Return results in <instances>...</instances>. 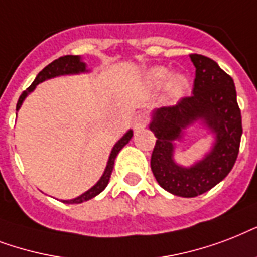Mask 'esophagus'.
<instances>
[{
	"mask_svg": "<svg viewBox=\"0 0 257 257\" xmlns=\"http://www.w3.org/2000/svg\"><path fill=\"white\" fill-rule=\"evenodd\" d=\"M146 123H147L146 114L141 112V114L137 115V116H135V119H134V130L135 131L143 130V128L146 127Z\"/></svg>",
	"mask_w": 257,
	"mask_h": 257,
	"instance_id": "obj_1",
	"label": "esophagus"
}]
</instances>
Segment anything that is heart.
I'll list each match as a JSON object with an SVG mask.
<instances>
[{
    "label": "heart",
    "mask_w": 257,
    "mask_h": 257,
    "mask_svg": "<svg viewBox=\"0 0 257 257\" xmlns=\"http://www.w3.org/2000/svg\"><path fill=\"white\" fill-rule=\"evenodd\" d=\"M170 76H172L170 69L165 68V67H154L147 72V81L153 87H161L165 83H168L166 95H168L169 100H177L188 89V79L184 75H174L173 77Z\"/></svg>",
    "instance_id": "b5f03b06"
}]
</instances>
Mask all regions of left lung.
I'll return each mask as SVG.
<instances>
[{
	"label": "left lung",
	"mask_w": 257,
	"mask_h": 257,
	"mask_svg": "<svg viewBox=\"0 0 257 257\" xmlns=\"http://www.w3.org/2000/svg\"><path fill=\"white\" fill-rule=\"evenodd\" d=\"M190 60L196 67L193 95L153 111L149 124L157 138L150 162L157 182L166 192L188 198L208 192L229 174L242 134L233 79L209 57L193 53ZM197 120L214 133L215 145L202 160L185 168L174 161V141Z\"/></svg>",
	"instance_id": "8db88e82"
}]
</instances>
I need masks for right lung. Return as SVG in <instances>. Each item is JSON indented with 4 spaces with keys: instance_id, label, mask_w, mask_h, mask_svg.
Returning a JSON list of instances; mask_svg holds the SVG:
<instances>
[{
    "instance_id": "right-lung-1",
    "label": "right lung",
    "mask_w": 257,
    "mask_h": 257,
    "mask_svg": "<svg viewBox=\"0 0 257 257\" xmlns=\"http://www.w3.org/2000/svg\"><path fill=\"white\" fill-rule=\"evenodd\" d=\"M81 72H88V69L85 68V63L81 61L80 56L67 55V56L59 57V59H56L55 61H52L51 64H48L43 71H40L39 75L36 76L35 81L21 93V96H20L19 101H17V106H16V111L20 110V107L23 104V101L25 100V97L36 88V85L40 84V83H43L44 80H48V79H52V77L56 76H61V75H76V73ZM131 137H133V130H128L126 134L123 135L122 138L119 139L118 142L115 143V146L112 147V150H111L110 158H108V162H107V166L106 169H104L103 176L100 177V180L97 181L92 188L89 189V190H87L85 193H83L81 196L73 198V200H63V202H65V204H80V202L91 200V198H93L95 196H97L99 193L103 192V190L106 189L107 185H108V181H110L111 173H112V169H114L115 158H116V156L119 154V151L122 150L123 147L128 143Z\"/></svg>"
}]
</instances>
